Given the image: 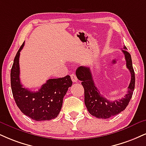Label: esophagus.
Instances as JSON below:
<instances>
[{
	"label": "esophagus",
	"mask_w": 146,
	"mask_h": 146,
	"mask_svg": "<svg viewBox=\"0 0 146 146\" xmlns=\"http://www.w3.org/2000/svg\"><path fill=\"white\" fill-rule=\"evenodd\" d=\"M71 78L72 81H73V82H78V78H77V76L74 74V73H72V74L71 75Z\"/></svg>",
	"instance_id": "obj_1"
}]
</instances>
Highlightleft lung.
Segmentation results:
<instances>
[{"mask_svg":"<svg viewBox=\"0 0 146 146\" xmlns=\"http://www.w3.org/2000/svg\"><path fill=\"white\" fill-rule=\"evenodd\" d=\"M124 46L122 52L125 56L126 67L129 68L131 75V82L128 87L127 94L121 99L111 101L101 95L95 86L92 79L90 69L87 66H80L76 70V75L78 80L82 81L84 88V103L88 111L93 116L97 118L108 119L120 113L125 110L132 98L135 89V77L133 67L131 56Z\"/></svg>","mask_w":146,"mask_h":146,"instance_id":"1","label":"left lung"}]
</instances>
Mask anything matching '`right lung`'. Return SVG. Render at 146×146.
I'll return each mask as SVG.
<instances>
[{"label":"right lung","instance_id":"add662e5","mask_svg":"<svg viewBox=\"0 0 146 146\" xmlns=\"http://www.w3.org/2000/svg\"><path fill=\"white\" fill-rule=\"evenodd\" d=\"M22 45L14 58L11 70V86L13 96L20 111L36 121L50 120L58 115L65 96L72 82L71 77L50 79L36 92L23 88L20 79V51Z\"/></svg>","mask_w":146,"mask_h":146}]
</instances>
